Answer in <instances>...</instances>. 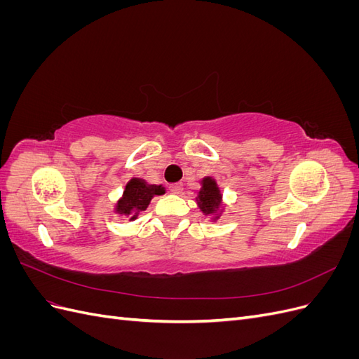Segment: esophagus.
Instances as JSON below:
<instances>
[{"mask_svg":"<svg viewBox=\"0 0 359 359\" xmlns=\"http://www.w3.org/2000/svg\"><path fill=\"white\" fill-rule=\"evenodd\" d=\"M169 191L173 194H180L182 193V186L181 184H172V186H169Z\"/></svg>","mask_w":359,"mask_h":359,"instance_id":"34e87169","label":"esophagus"}]
</instances>
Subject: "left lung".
Returning <instances> with one entry per match:
<instances>
[{"instance_id":"8db88e82","label":"left lung","mask_w":359,"mask_h":359,"mask_svg":"<svg viewBox=\"0 0 359 359\" xmlns=\"http://www.w3.org/2000/svg\"><path fill=\"white\" fill-rule=\"evenodd\" d=\"M202 189L198 194V205L205 215H214V220L219 219L220 206H222V193L215 180L206 177L202 180Z\"/></svg>"}]
</instances>
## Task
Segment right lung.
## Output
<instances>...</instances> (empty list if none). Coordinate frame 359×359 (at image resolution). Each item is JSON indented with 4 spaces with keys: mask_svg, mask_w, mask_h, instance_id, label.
<instances>
[{
    "mask_svg": "<svg viewBox=\"0 0 359 359\" xmlns=\"http://www.w3.org/2000/svg\"><path fill=\"white\" fill-rule=\"evenodd\" d=\"M165 194V187L148 184L145 180L132 178L124 189L121 199L115 206V212L130 217V222L137 219L140 211H145L154 196Z\"/></svg>",
    "mask_w": 359,
    "mask_h": 359,
    "instance_id": "right-lung-1",
    "label": "right lung"
}]
</instances>
